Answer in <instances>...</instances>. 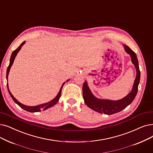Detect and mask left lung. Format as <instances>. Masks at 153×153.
Segmentation results:
<instances>
[{
    "mask_svg": "<svg viewBox=\"0 0 153 153\" xmlns=\"http://www.w3.org/2000/svg\"><path fill=\"white\" fill-rule=\"evenodd\" d=\"M126 52L129 54L131 58V61L136 69V76L131 91L124 98L117 101H112L108 99H101L96 97L92 94L88 83L84 82L82 86V94L85 104L92 110L99 113L111 115L117 113L125 109L134 99L138 90V85L140 81V71L139 68L136 53L132 51L128 45H123Z\"/></svg>",
    "mask_w": 153,
    "mask_h": 153,
    "instance_id": "obj_1",
    "label": "left lung"
}]
</instances>
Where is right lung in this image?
Returning <instances> with one entry per match:
<instances>
[{"mask_svg":"<svg viewBox=\"0 0 153 153\" xmlns=\"http://www.w3.org/2000/svg\"><path fill=\"white\" fill-rule=\"evenodd\" d=\"M25 41L23 42L21 45H19V47L17 49H16L15 51H13V52L12 53V55H11L10 59V63H9V66H8V68H7V73H6L7 81L8 80V75H9V71H10L11 66H12L13 62H14V59H15V58H16V56H17V53L19 52V51L20 50H21V48H22V46L25 44ZM69 80H68L67 81H68ZM67 81H66V82H67ZM65 83V82L62 84V86H61V89H60V91H59V92H58L57 95L56 96V97L54 99H52V101H49V102H47V103L42 104H40V105H36V106H28V105H24L23 104H22V103H21V102H19L17 100V99H16L14 96H13V95L11 94V92H10V90H9V89L8 83H7V89H8V91H9V94L10 95V96H11V97L12 98L13 100H14V101L17 104H18V105L20 106V107L22 108L23 109H24V110H25V111H28V112H36L41 111L42 109L43 111H44V110H45V109H48V108H49L52 107L53 105H54L58 102L59 98H60V97H61L62 89L63 85H64Z\"/></svg>","mask_w":153,"mask_h":153,"instance_id":"add662e5","label":"right lung"}]
</instances>
